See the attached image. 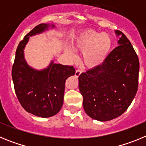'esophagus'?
Wrapping results in <instances>:
<instances>
[{"label":"esophagus","mask_w":146,"mask_h":146,"mask_svg":"<svg viewBox=\"0 0 146 146\" xmlns=\"http://www.w3.org/2000/svg\"><path fill=\"white\" fill-rule=\"evenodd\" d=\"M81 73H82V71H81L80 69H77L75 72V76L76 77H79L81 74Z\"/></svg>","instance_id":"esophagus-1"}]
</instances>
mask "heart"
<instances>
[{
  "instance_id": "1",
  "label": "heart",
  "mask_w": 146,
  "mask_h": 146,
  "mask_svg": "<svg viewBox=\"0 0 146 146\" xmlns=\"http://www.w3.org/2000/svg\"><path fill=\"white\" fill-rule=\"evenodd\" d=\"M74 49L83 52L82 61L88 68H96L104 64L113 47V39L108 33L88 30L80 33L73 41ZM67 53L75 58L73 49H67Z\"/></svg>"
}]
</instances>
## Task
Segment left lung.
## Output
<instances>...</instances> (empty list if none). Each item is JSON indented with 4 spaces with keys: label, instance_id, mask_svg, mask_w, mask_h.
Here are the masks:
<instances>
[{
    "label": "left lung",
    "instance_id": "obj_1",
    "mask_svg": "<svg viewBox=\"0 0 146 146\" xmlns=\"http://www.w3.org/2000/svg\"><path fill=\"white\" fill-rule=\"evenodd\" d=\"M118 46L104 64L79 76L83 108L93 119L108 121L126 111L138 88L140 63L131 42L121 31Z\"/></svg>",
    "mask_w": 146,
    "mask_h": 146
}]
</instances>
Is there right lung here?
<instances>
[{"instance_id":"obj_1","label":"right lung","mask_w":146,"mask_h":146,"mask_svg":"<svg viewBox=\"0 0 146 146\" xmlns=\"http://www.w3.org/2000/svg\"><path fill=\"white\" fill-rule=\"evenodd\" d=\"M54 25L42 23L35 27L19 43L13 64V82L17 99L28 113L42 118L57 114L64 103L65 82L74 75L72 66H64L51 61L48 67L36 70L28 66L24 57V49L29 36L43 33Z\"/></svg>"}]
</instances>
